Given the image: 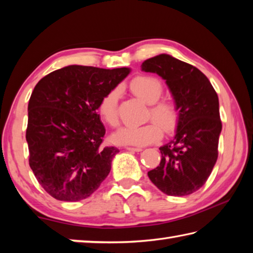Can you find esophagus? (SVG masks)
<instances>
[{
	"label": "esophagus",
	"instance_id": "obj_1",
	"mask_svg": "<svg viewBox=\"0 0 253 253\" xmlns=\"http://www.w3.org/2000/svg\"><path fill=\"white\" fill-rule=\"evenodd\" d=\"M126 149L129 152H140L142 151V148L140 147H126Z\"/></svg>",
	"mask_w": 253,
	"mask_h": 253
}]
</instances>
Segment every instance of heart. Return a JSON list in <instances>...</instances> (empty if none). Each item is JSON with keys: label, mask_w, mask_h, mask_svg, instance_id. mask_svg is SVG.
Returning <instances> with one entry per match:
<instances>
[{"label": "heart", "mask_w": 253, "mask_h": 253, "mask_svg": "<svg viewBox=\"0 0 253 253\" xmlns=\"http://www.w3.org/2000/svg\"><path fill=\"white\" fill-rule=\"evenodd\" d=\"M130 90L144 101L152 104L147 115L153 121L142 126H127L122 128L114 136L117 143L131 145H148L162 137L165 132L174 131L179 122V109L176 102L170 99H160L163 93V84L152 76H137L130 81ZM119 90L117 88L106 92L98 104L100 118L110 127L119 125L118 114Z\"/></svg>", "instance_id": "1"}]
</instances>
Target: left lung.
I'll list each match as a JSON object with an SVG mask.
<instances>
[{
  "instance_id": "obj_1",
  "label": "left lung",
  "mask_w": 253,
  "mask_h": 253,
  "mask_svg": "<svg viewBox=\"0 0 253 253\" xmlns=\"http://www.w3.org/2000/svg\"><path fill=\"white\" fill-rule=\"evenodd\" d=\"M140 67L166 80L179 109L176 135L160 148L161 163L148 177L163 193L190 195L204 185L217 160L219 98L202 71L169 54L145 60Z\"/></svg>"
}]
</instances>
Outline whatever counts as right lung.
Here are the masks:
<instances>
[{"label":"right lung","mask_w":253,"mask_h":253,"mask_svg":"<svg viewBox=\"0 0 253 253\" xmlns=\"http://www.w3.org/2000/svg\"><path fill=\"white\" fill-rule=\"evenodd\" d=\"M128 74V68L69 66L46 75L34 87L25 132L29 164L52 198L84 200L109 174L119 149L102 145L106 129L98 104Z\"/></svg>","instance_id":"add662e5"}]
</instances>
